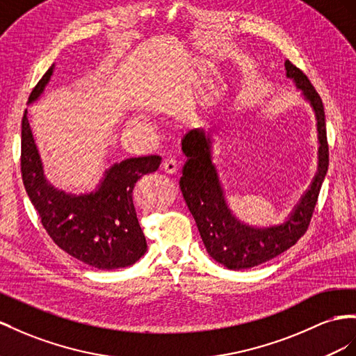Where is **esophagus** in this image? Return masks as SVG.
Wrapping results in <instances>:
<instances>
[{
  "instance_id": "obj_1",
  "label": "esophagus",
  "mask_w": 356,
  "mask_h": 356,
  "mask_svg": "<svg viewBox=\"0 0 356 356\" xmlns=\"http://www.w3.org/2000/svg\"><path fill=\"white\" fill-rule=\"evenodd\" d=\"M162 170L167 172V175H175L179 170V162L172 158H168L162 162Z\"/></svg>"
}]
</instances>
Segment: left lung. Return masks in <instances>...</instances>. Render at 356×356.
I'll return each mask as SVG.
<instances>
[{"instance_id": "obj_1", "label": "left lung", "mask_w": 356, "mask_h": 356, "mask_svg": "<svg viewBox=\"0 0 356 356\" xmlns=\"http://www.w3.org/2000/svg\"><path fill=\"white\" fill-rule=\"evenodd\" d=\"M284 67L286 76L293 81L300 96L313 108L318 141L316 175L284 222L252 227L239 221L227 204L225 191L213 163L212 131L198 127L189 131L181 140V152L186 156L179 181L181 194L194 216L209 256L227 269L239 270L259 266L293 247L308 229L326 176L330 153L322 99L302 70L289 60H286Z\"/></svg>"}]
</instances>
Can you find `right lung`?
Returning <instances> with one entry per match:
<instances>
[{
    "instance_id": "add662e5",
    "label": "right lung",
    "mask_w": 356,
    "mask_h": 356,
    "mask_svg": "<svg viewBox=\"0 0 356 356\" xmlns=\"http://www.w3.org/2000/svg\"><path fill=\"white\" fill-rule=\"evenodd\" d=\"M52 65L31 91L34 104L54 74ZM156 154L129 158L106 168L91 193L72 194L58 189L44 177L43 163L33 138L25 109L22 118L21 171L26 194L39 212L44 230L69 256L88 266L111 270L138 261L145 251L144 233L134 206V188L144 175L159 168Z\"/></svg>"
}]
</instances>
